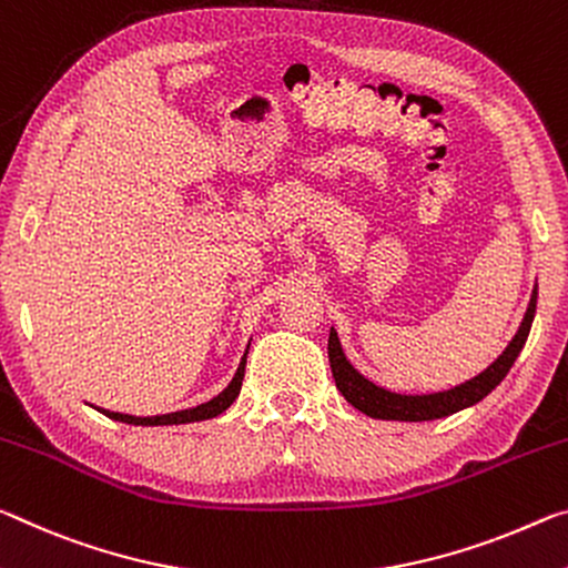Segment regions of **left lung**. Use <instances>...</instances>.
Instances as JSON below:
<instances>
[{
	"label": "left lung",
	"instance_id": "1",
	"mask_svg": "<svg viewBox=\"0 0 568 568\" xmlns=\"http://www.w3.org/2000/svg\"><path fill=\"white\" fill-rule=\"evenodd\" d=\"M536 298H538V287H534V295H530V303L526 308V316L520 321V328L508 348L495 358V362L480 372L478 376H473L470 382H465L460 386H453L447 392H435V394H397L384 389V386H376L374 382H368L364 374H358L354 366L341 348L338 333L331 328L328 333V362H331V372L333 379H336L338 392L344 394V399L356 407L358 412H364L366 417L374 419H394V422H429V419H439L447 417V414H455L465 407H473L480 399L488 397V394L498 386L506 374L510 372L513 362H516L520 348L526 346V338L530 333V323H534L536 316Z\"/></svg>",
	"mask_w": 568,
	"mask_h": 568
}]
</instances>
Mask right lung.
<instances>
[{"label": "right lung", "instance_id": "add662e5", "mask_svg": "<svg viewBox=\"0 0 568 568\" xmlns=\"http://www.w3.org/2000/svg\"><path fill=\"white\" fill-rule=\"evenodd\" d=\"M245 364H247V351L245 356H242V362L237 366L235 376H232V382L224 386V389L217 394V397L204 402V404H196V407H189L182 412H169V414H156V417H133V414H121V412H111V409H101L95 407L105 417H111L115 422H125V425H141V427H159V425H186V422H202V419H212L222 414L224 409L230 407L232 402L237 399V394L242 389V379H245Z\"/></svg>", "mask_w": 568, "mask_h": 568}]
</instances>
